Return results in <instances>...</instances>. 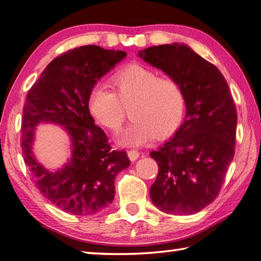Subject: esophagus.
<instances>
[{"label": "esophagus", "instance_id": "34e87169", "mask_svg": "<svg viewBox=\"0 0 261 261\" xmlns=\"http://www.w3.org/2000/svg\"><path fill=\"white\" fill-rule=\"evenodd\" d=\"M127 156H129L131 161H135L139 158V152L137 150H129L127 151Z\"/></svg>", "mask_w": 261, "mask_h": 261}]
</instances>
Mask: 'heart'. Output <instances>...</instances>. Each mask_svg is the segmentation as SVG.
Masks as SVG:
<instances>
[{"label": "heart", "mask_w": 261, "mask_h": 261, "mask_svg": "<svg viewBox=\"0 0 261 261\" xmlns=\"http://www.w3.org/2000/svg\"><path fill=\"white\" fill-rule=\"evenodd\" d=\"M113 92L96 87L88 98L90 113L111 131L121 129L129 108L131 123L118 136L122 145L139 146L171 136L184 115L185 97L177 82L142 65H130L110 79Z\"/></svg>", "instance_id": "1"}]
</instances>
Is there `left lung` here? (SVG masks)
<instances>
[{"instance_id": "obj_1", "label": "left lung", "mask_w": 261, "mask_h": 261, "mask_svg": "<svg viewBox=\"0 0 261 261\" xmlns=\"http://www.w3.org/2000/svg\"><path fill=\"white\" fill-rule=\"evenodd\" d=\"M138 57L177 82L186 103L185 122L150 155L159 167L150 188L156 208L192 215L218 196L234 155L237 111L216 66L185 44L151 46Z\"/></svg>"}]
</instances>
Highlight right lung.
I'll use <instances>...</instances> for the list:
<instances>
[{"label": "right lung", "instance_id": "right-lung-1", "mask_svg": "<svg viewBox=\"0 0 261 261\" xmlns=\"http://www.w3.org/2000/svg\"><path fill=\"white\" fill-rule=\"evenodd\" d=\"M126 57L124 51L86 45L57 57L41 73L25 100L22 117L24 163L45 198L76 216H92L115 197V177L130 166L125 151L111 148L108 137L95 125L88 98L97 81ZM61 125L71 139L72 156L51 172L32 151L35 126Z\"/></svg>", "mask_w": 261, "mask_h": 261}]
</instances>
